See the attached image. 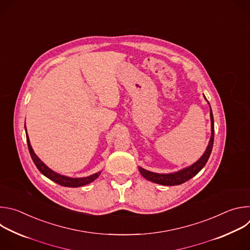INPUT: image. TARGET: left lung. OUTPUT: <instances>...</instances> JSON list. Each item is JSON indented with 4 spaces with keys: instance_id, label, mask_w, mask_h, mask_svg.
I'll list each match as a JSON object with an SVG mask.
<instances>
[{
    "instance_id": "obj_1",
    "label": "left lung",
    "mask_w": 250,
    "mask_h": 250,
    "mask_svg": "<svg viewBox=\"0 0 250 250\" xmlns=\"http://www.w3.org/2000/svg\"><path fill=\"white\" fill-rule=\"evenodd\" d=\"M210 124H211V135H210V139L208 142V146L205 151V153L203 154V156L193 165H191L188 168H185L181 171H178L175 173H170V174H158V173H153L147 170H145L139 167V172L140 174L144 176L146 179L154 182L156 184H160V185H164V186H176V185H181L183 183H185L186 181L190 180L191 178H193L195 175H197L202 169L203 167L206 165V163L208 162V159L211 153V149H212V146H213V135H215V126H213V116L211 113V109H210Z\"/></svg>"
}]
</instances>
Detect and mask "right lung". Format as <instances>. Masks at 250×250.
Masks as SVG:
<instances>
[{
    "mask_svg": "<svg viewBox=\"0 0 250 250\" xmlns=\"http://www.w3.org/2000/svg\"><path fill=\"white\" fill-rule=\"evenodd\" d=\"M25 132H26V129H25ZM26 141H27V146H28L30 156H31L32 161L34 162L35 166H37L38 169L45 177H47L48 179L52 180L53 182H55V183H57L61 186H64V187H81V186H84V185H87V184L93 182L95 179H97V178L101 174V172H98L94 175H91L89 177H84V178H70V177L59 175V174L53 172L51 169H49L37 155L34 154V152L31 148V146L29 144V139H28L27 133H26Z\"/></svg>",
    "mask_w": 250,
    "mask_h": 250,
    "instance_id": "1",
    "label": "right lung"
}]
</instances>
